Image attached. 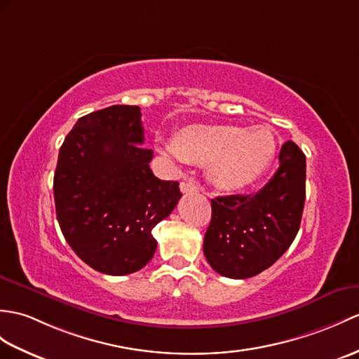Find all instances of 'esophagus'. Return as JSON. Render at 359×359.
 I'll list each match as a JSON object with an SVG mask.
<instances>
[{
    "mask_svg": "<svg viewBox=\"0 0 359 359\" xmlns=\"http://www.w3.org/2000/svg\"><path fill=\"white\" fill-rule=\"evenodd\" d=\"M180 191L183 194H189V193H197L198 188L194 185L193 182H182L180 183Z\"/></svg>",
    "mask_w": 359,
    "mask_h": 359,
    "instance_id": "esophagus-1",
    "label": "esophagus"
}]
</instances>
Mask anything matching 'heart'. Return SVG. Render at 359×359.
Masks as SVG:
<instances>
[{
    "instance_id": "heart-1",
    "label": "heart",
    "mask_w": 359,
    "mask_h": 359,
    "mask_svg": "<svg viewBox=\"0 0 359 359\" xmlns=\"http://www.w3.org/2000/svg\"><path fill=\"white\" fill-rule=\"evenodd\" d=\"M163 151L180 162L210 166V179L224 191L243 189L269 168L277 139L268 127L189 125Z\"/></svg>"
}]
</instances>
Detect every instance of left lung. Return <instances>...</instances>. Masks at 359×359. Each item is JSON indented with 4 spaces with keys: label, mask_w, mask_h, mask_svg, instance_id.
<instances>
[{
    "label": "left lung",
    "mask_w": 359,
    "mask_h": 359,
    "mask_svg": "<svg viewBox=\"0 0 359 359\" xmlns=\"http://www.w3.org/2000/svg\"><path fill=\"white\" fill-rule=\"evenodd\" d=\"M278 161L277 172L258 193L211 200L203 254L223 277H254L271 268L292 245L306 200V156L287 140Z\"/></svg>",
    "instance_id": "left-lung-1"
}]
</instances>
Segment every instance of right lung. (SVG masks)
<instances>
[{
    "instance_id": "1",
    "label": "right lung",
    "mask_w": 359,
    "mask_h": 359,
    "mask_svg": "<svg viewBox=\"0 0 359 359\" xmlns=\"http://www.w3.org/2000/svg\"><path fill=\"white\" fill-rule=\"evenodd\" d=\"M140 108L111 105L82 116L64 139L53 179L67 243L90 268L128 275L151 260V231L176 208L179 182L157 179L144 148Z\"/></svg>"
}]
</instances>
